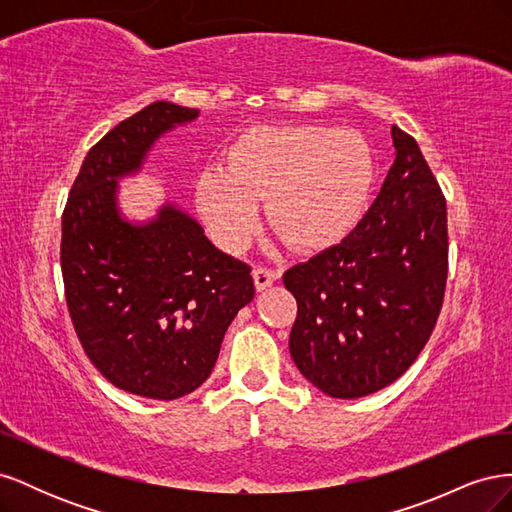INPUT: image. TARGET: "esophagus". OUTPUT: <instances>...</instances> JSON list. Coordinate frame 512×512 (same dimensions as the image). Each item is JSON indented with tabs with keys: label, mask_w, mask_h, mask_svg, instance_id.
Here are the masks:
<instances>
[{
	"label": "esophagus",
	"mask_w": 512,
	"mask_h": 512,
	"mask_svg": "<svg viewBox=\"0 0 512 512\" xmlns=\"http://www.w3.org/2000/svg\"><path fill=\"white\" fill-rule=\"evenodd\" d=\"M282 277L280 269H269V267H256L254 269V284L256 290H265L269 288L273 282H277Z\"/></svg>",
	"instance_id": "34e87169"
}]
</instances>
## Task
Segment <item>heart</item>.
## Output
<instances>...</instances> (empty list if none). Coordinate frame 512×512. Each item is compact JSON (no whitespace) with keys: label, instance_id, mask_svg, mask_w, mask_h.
I'll return each mask as SVG.
<instances>
[{"label":"heart","instance_id":"1","mask_svg":"<svg viewBox=\"0 0 512 512\" xmlns=\"http://www.w3.org/2000/svg\"><path fill=\"white\" fill-rule=\"evenodd\" d=\"M369 145L327 126L260 128L232 145L228 170L211 166L196 181L200 213L226 250L256 228V200L267 198L273 230L299 252H322L359 224L374 190Z\"/></svg>","mask_w":512,"mask_h":512}]
</instances>
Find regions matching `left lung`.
Wrapping results in <instances>:
<instances>
[{"mask_svg":"<svg viewBox=\"0 0 512 512\" xmlns=\"http://www.w3.org/2000/svg\"><path fill=\"white\" fill-rule=\"evenodd\" d=\"M395 162L350 235L284 273L297 299L294 365L331 397L395 382L436 327L448 273L446 200L416 141L393 126Z\"/></svg>","mask_w":512,"mask_h":512,"instance_id":"8db88e82","label":"left lung"}]
</instances>
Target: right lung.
<instances>
[{
	"instance_id": "add662e5",
	"label": "right lung",
	"mask_w": 512,
	"mask_h": 512,
	"mask_svg": "<svg viewBox=\"0 0 512 512\" xmlns=\"http://www.w3.org/2000/svg\"><path fill=\"white\" fill-rule=\"evenodd\" d=\"M196 117L153 102L123 119L89 149L61 215V275L85 354L117 389L162 401L209 378L228 324L254 299L250 265L220 252L188 213L164 205L132 224L117 207V179Z\"/></svg>"
}]
</instances>
